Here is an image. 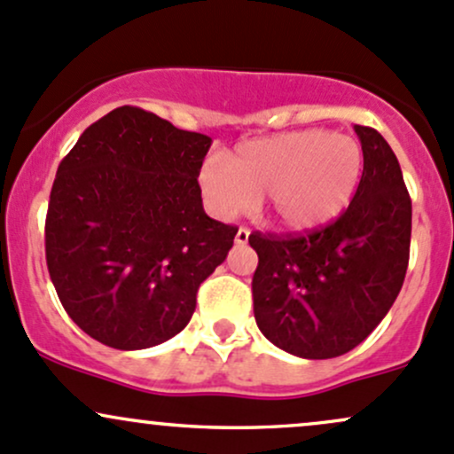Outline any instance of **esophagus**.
I'll use <instances>...</instances> for the list:
<instances>
[{
	"mask_svg": "<svg viewBox=\"0 0 454 454\" xmlns=\"http://www.w3.org/2000/svg\"><path fill=\"white\" fill-rule=\"evenodd\" d=\"M247 239H250V231H247V228H239L235 235V243H239V246H246Z\"/></svg>",
	"mask_w": 454,
	"mask_h": 454,
	"instance_id": "34e87169",
	"label": "esophagus"
}]
</instances>
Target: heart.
<instances>
[{
	"instance_id": "obj_1",
	"label": "heart",
	"mask_w": 454,
	"mask_h": 454,
	"mask_svg": "<svg viewBox=\"0 0 454 454\" xmlns=\"http://www.w3.org/2000/svg\"><path fill=\"white\" fill-rule=\"evenodd\" d=\"M364 170L362 146L325 129L250 139L198 174L208 211L231 219L262 196L276 226L308 232L327 226L351 204Z\"/></svg>"
}]
</instances>
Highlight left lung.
I'll use <instances>...</instances> for the list:
<instances>
[{
  "instance_id": "8db88e82",
  "label": "left lung",
  "mask_w": 454,
  "mask_h": 454,
  "mask_svg": "<svg viewBox=\"0 0 454 454\" xmlns=\"http://www.w3.org/2000/svg\"><path fill=\"white\" fill-rule=\"evenodd\" d=\"M364 172L336 222L303 237L254 232L252 295L258 330L303 360L351 351L395 303L411 239V200L390 144L356 124Z\"/></svg>"
}]
</instances>
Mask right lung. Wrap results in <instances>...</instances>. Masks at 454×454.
Returning a JSON list of instances; mask_svg holds the SVG:
<instances>
[{"label": "right lung", "instance_id": "right-lung-1", "mask_svg": "<svg viewBox=\"0 0 454 454\" xmlns=\"http://www.w3.org/2000/svg\"><path fill=\"white\" fill-rule=\"evenodd\" d=\"M211 144L124 106L90 124L59 163L47 267L64 310L94 340L137 351L185 330L198 286L237 235L202 208Z\"/></svg>", "mask_w": 454, "mask_h": 454}]
</instances>
